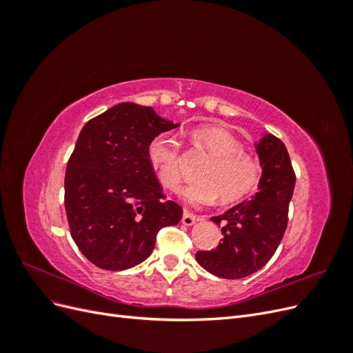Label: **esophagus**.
<instances>
[{"mask_svg": "<svg viewBox=\"0 0 353 353\" xmlns=\"http://www.w3.org/2000/svg\"><path fill=\"white\" fill-rule=\"evenodd\" d=\"M196 221H197V216H196V215H193V213L187 212V210L184 212L183 219H181V222H183L185 227H191V225H194Z\"/></svg>", "mask_w": 353, "mask_h": 353, "instance_id": "1", "label": "esophagus"}]
</instances>
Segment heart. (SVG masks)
<instances>
[{"label": "heart", "instance_id": "1", "mask_svg": "<svg viewBox=\"0 0 353 353\" xmlns=\"http://www.w3.org/2000/svg\"><path fill=\"white\" fill-rule=\"evenodd\" d=\"M193 141L212 156L201 170L199 183L187 185L181 197L191 206L210 205L221 196V203L231 205L244 199L261 179V165L243 152V144L227 128L200 126L191 132ZM147 157L160 185L175 191L181 183L179 144L174 132L156 134L147 147Z\"/></svg>", "mask_w": 353, "mask_h": 353}]
</instances>
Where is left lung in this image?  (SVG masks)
Returning a JSON list of instances; mask_svg holds the SVG:
<instances>
[{"instance_id": "8db88e82", "label": "left lung", "mask_w": 353, "mask_h": 353, "mask_svg": "<svg viewBox=\"0 0 353 353\" xmlns=\"http://www.w3.org/2000/svg\"><path fill=\"white\" fill-rule=\"evenodd\" d=\"M262 175L258 193L219 216L223 239L216 249L197 252L196 259L208 272L227 280L244 279L268 262L284 236L288 205L296 176L284 143L265 134L254 143Z\"/></svg>"}]
</instances>
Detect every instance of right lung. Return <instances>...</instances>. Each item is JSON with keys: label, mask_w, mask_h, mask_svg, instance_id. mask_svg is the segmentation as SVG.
Wrapping results in <instances>:
<instances>
[{"label": "right lung", "mask_w": 353, "mask_h": 353, "mask_svg": "<svg viewBox=\"0 0 353 353\" xmlns=\"http://www.w3.org/2000/svg\"><path fill=\"white\" fill-rule=\"evenodd\" d=\"M176 126L135 103L116 104L83 125L66 168L65 208L73 241L99 268L141 263L159 230L183 218L181 206L165 200L147 157L152 138Z\"/></svg>", "instance_id": "right-lung-1"}]
</instances>
